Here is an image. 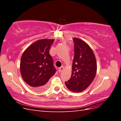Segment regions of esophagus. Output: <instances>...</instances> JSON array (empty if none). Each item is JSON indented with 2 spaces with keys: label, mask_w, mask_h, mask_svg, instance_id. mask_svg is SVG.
<instances>
[{
  "label": "esophagus",
  "mask_w": 121,
  "mask_h": 121,
  "mask_svg": "<svg viewBox=\"0 0 121 121\" xmlns=\"http://www.w3.org/2000/svg\"><path fill=\"white\" fill-rule=\"evenodd\" d=\"M64 69V67L63 66H62V67H60L59 68V69H58V71H59L60 73H61L63 71Z\"/></svg>",
  "instance_id": "obj_1"
}]
</instances>
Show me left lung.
<instances>
[{"mask_svg": "<svg viewBox=\"0 0 121 121\" xmlns=\"http://www.w3.org/2000/svg\"><path fill=\"white\" fill-rule=\"evenodd\" d=\"M74 42V57L71 78L65 82L68 88L74 92L85 90L95 78L97 71L96 58L87 43L78 38Z\"/></svg>", "mask_w": 121, "mask_h": 121, "instance_id": "obj_1", "label": "left lung"}]
</instances>
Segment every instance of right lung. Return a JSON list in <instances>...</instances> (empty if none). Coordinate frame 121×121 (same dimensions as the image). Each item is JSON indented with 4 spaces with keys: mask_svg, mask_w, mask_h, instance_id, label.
<instances>
[{
    "mask_svg": "<svg viewBox=\"0 0 121 121\" xmlns=\"http://www.w3.org/2000/svg\"><path fill=\"white\" fill-rule=\"evenodd\" d=\"M54 39L39 40L23 52L20 61V71L24 81L35 91H41L48 87V81L56 72L49 54Z\"/></svg>",
    "mask_w": 121,
    "mask_h": 121,
    "instance_id": "obj_1",
    "label": "right lung"
}]
</instances>
